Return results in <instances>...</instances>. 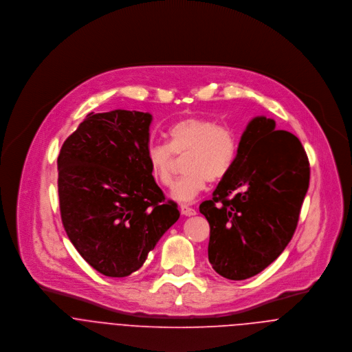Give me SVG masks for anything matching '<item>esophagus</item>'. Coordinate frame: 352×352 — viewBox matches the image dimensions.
<instances>
[{"mask_svg": "<svg viewBox=\"0 0 352 352\" xmlns=\"http://www.w3.org/2000/svg\"><path fill=\"white\" fill-rule=\"evenodd\" d=\"M180 211H182V214L183 215H186V217H192V215H195L197 214V210L195 208H192L190 204H180Z\"/></svg>", "mask_w": 352, "mask_h": 352, "instance_id": "obj_1", "label": "esophagus"}]
</instances>
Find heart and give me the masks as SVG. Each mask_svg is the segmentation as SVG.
I'll list each match as a JSON object with an SVG mask.
<instances>
[{
    "instance_id": "1",
    "label": "heart",
    "mask_w": 352,
    "mask_h": 352,
    "mask_svg": "<svg viewBox=\"0 0 352 352\" xmlns=\"http://www.w3.org/2000/svg\"><path fill=\"white\" fill-rule=\"evenodd\" d=\"M239 151L234 131L201 116H187L168 130V144H151L146 162L151 177L162 187L173 182L175 155H184V176L172 188V198L194 201L208 182L222 180L233 168Z\"/></svg>"
}]
</instances>
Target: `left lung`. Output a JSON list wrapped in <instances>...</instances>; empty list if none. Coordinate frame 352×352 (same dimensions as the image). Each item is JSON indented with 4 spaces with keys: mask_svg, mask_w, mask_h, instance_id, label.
Masks as SVG:
<instances>
[{
    "mask_svg": "<svg viewBox=\"0 0 352 352\" xmlns=\"http://www.w3.org/2000/svg\"><path fill=\"white\" fill-rule=\"evenodd\" d=\"M256 116L241 135L230 172L199 206L210 225L208 261L221 276L244 280L267 268L290 243L309 188L300 140Z\"/></svg>",
    "mask_w": 352,
    "mask_h": 352,
    "instance_id": "left-lung-1",
    "label": "left lung"
}]
</instances>
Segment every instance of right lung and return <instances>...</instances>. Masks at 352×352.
I'll use <instances>...</instances> for the list:
<instances>
[{"label":"right lung","mask_w":352,"mask_h":352,"mask_svg":"<svg viewBox=\"0 0 352 352\" xmlns=\"http://www.w3.org/2000/svg\"><path fill=\"white\" fill-rule=\"evenodd\" d=\"M149 112L88 113L58 155V195L66 234L105 276L140 270L179 219L146 162Z\"/></svg>","instance_id":"1"}]
</instances>
